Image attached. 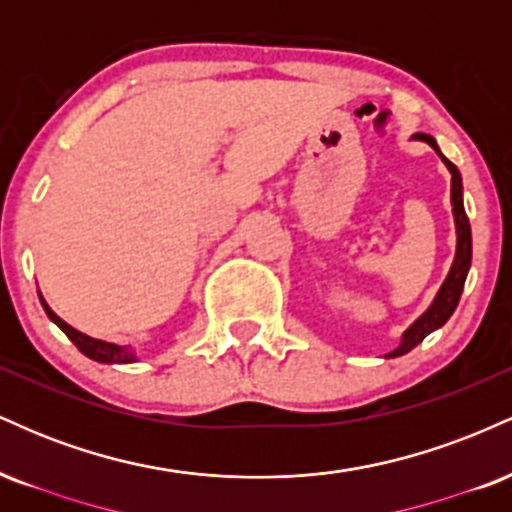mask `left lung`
<instances>
[{
	"label": "left lung",
	"instance_id": "8db88e82",
	"mask_svg": "<svg viewBox=\"0 0 512 512\" xmlns=\"http://www.w3.org/2000/svg\"><path fill=\"white\" fill-rule=\"evenodd\" d=\"M411 139H421L428 146L436 149V154L443 158V163L448 166L450 175H452V187H450V202H452V216H455V231H457V250H455V260H452V267L448 276H445L443 286H440L438 296L433 298L431 308L426 310L414 325L409 327L407 332L402 334V342L395 351H390L387 358H395V356H404L407 351L414 349L416 344H421L431 332H436L438 327H443L445 322L450 320V315L455 313L457 303H460L462 289H464V279H467L469 272V264H472V228H469V219L464 214V204H462V175L457 170L455 163H450L448 158L440 154L436 139L431 134H414Z\"/></svg>",
	"mask_w": 512,
	"mask_h": 512
}]
</instances>
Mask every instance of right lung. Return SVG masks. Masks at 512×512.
<instances>
[{
  "instance_id": "add662e5",
  "label": "right lung",
  "mask_w": 512,
  "mask_h": 512,
  "mask_svg": "<svg viewBox=\"0 0 512 512\" xmlns=\"http://www.w3.org/2000/svg\"><path fill=\"white\" fill-rule=\"evenodd\" d=\"M38 296H40V291H38ZM40 303H43L45 313H48L50 320L55 322V325L60 327V330L67 334L69 339H72L76 349H79L84 356L91 358V361H98V363H134V361H137V356H134V351L129 349V346L110 344V342H103V339L88 337V334L74 330L72 325H67V322H64L60 315L52 313V308L48 303H45L43 296H40Z\"/></svg>"
}]
</instances>
